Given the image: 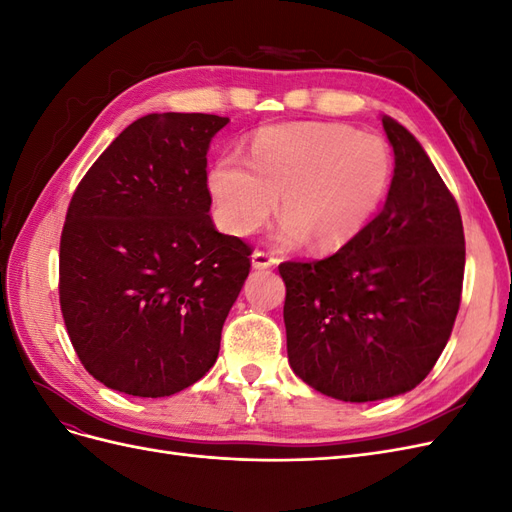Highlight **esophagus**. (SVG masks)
Here are the masks:
<instances>
[{
	"label": "esophagus",
	"instance_id": "34e87169",
	"mask_svg": "<svg viewBox=\"0 0 512 512\" xmlns=\"http://www.w3.org/2000/svg\"><path fill=\"white\" fill-rule=\"evenodd\" d=\"M252 265H254V269H269V267L277 265V258L265 250H254Z\"/></svg>",
	"mask_w": 512,
	"mask_h": 512
}]
</instances>
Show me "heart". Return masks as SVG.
I'll return each mask as SVG.
<instances>
[{
    "label": "heart",
    "mask_w": 512,
    "mask_h": 512,
    "mask_svg": "<svg viewBox=\"0 0 512 512\" xmlns=\"http://www.w3.org/2000/svg\"><path fill=\"white\" fill-rule=\"evenodd\" d=\"M393 181V156L380 136L344 123H282L262 128L250 160L230 151L213 162L207 185L215 215L232 235L256 230L280 196L282 245L312 237L335 250L371 222Z\"/></svg>",
    "instance_id": "heart-1"
}]
</instances>
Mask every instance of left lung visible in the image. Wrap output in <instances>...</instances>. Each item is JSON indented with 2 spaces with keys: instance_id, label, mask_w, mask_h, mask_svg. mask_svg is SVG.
<instances>
[{
  "instance_id": "8db88e82",
  "label": "left lung",
  "mask_w": 512,
  "mask_h": 512,
  "mask_svg": "<svg viewBox=\"0 0 512 512\" xmlns=\"http://www.w3.org/2000/svg\"><path fill=\"white\" fill-rule=\"evenodd\" d=\"M384 209L322 260L280 265L294 374L322 395L376 401L412 391L440 359L461 303L466 239L457 200L393 117Z\"/></svg>"
}]
</instances>
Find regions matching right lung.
<instances>
[{
    "label": "right lung",
    "instance_id": "add662e5",
    "mask_svg": "<svg viewBox=\"0 0 512 512\" xmlns=\"http://www.w3.org/2000/svg\"><path fill=\"white\" fill-rule=\"evenodd\" d=\"M228 117L151 113L76 185L59 243V305L76 356L134 397L213 367L252 247L211 222L207 151Z\"/></svg>",
    "mask_w": 512,
    "mask_h": 512
}]
</instances>
